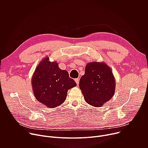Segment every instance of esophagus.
I'll return each mask as SVG.
<instances>
[{
  "mask_svg": "<svg viewBox=\"0 0 148 148\" xmlns=\"http://www.w3.org/2000/svg\"><path fill=\"white\" fill-rule=\"evenodd\" d=\"M75 82L77 83V85L78 86V84H79V79H78V78L75 79Z\"/></svg>",
  "mask_w": 148,
  "mask_h": 148,
  "instance_id": "34e87169",
  "label": "esophagus"
}]
</instances>
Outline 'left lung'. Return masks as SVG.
<instances>
[{
	"mask_svg": "<svg viewBox=\"0 0 148 148\" xmlns=\"http://www.w3.org/2000/svg\"><path fill=\"white\" fill-rule=\"evenodd\" d=\"M79 86L86 102L95 107H101L114 96L115 79L106 63L93 61L86 66Z\"/></svg>",
	"mask_w": 148,
	"mask_h": 148,
	"instance_id": "obj_1",
	"label": "left lung"
}]
</instances>
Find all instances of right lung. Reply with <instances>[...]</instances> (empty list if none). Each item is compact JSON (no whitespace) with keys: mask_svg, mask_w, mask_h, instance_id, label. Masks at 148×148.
Wrapping results in <instances>:
<instances>
[{"mask_svg":"<svg viewBox=\"0 0 148 148\" xmlns=\"http://www.w3.org/2000/svg\"><path fill=\"white\" fill-rule=\"evenodd\" d=\"M32 85L36 99L48 108H56L64 102L69 90L77 86L69 77L68 71L61 70L56 61L48 56L37 66L32 78Z\"/></svg>","mask_w":148,"mask_h":148,"instance_id":"1","label":"right lung"}]
</instances>
